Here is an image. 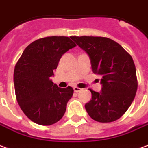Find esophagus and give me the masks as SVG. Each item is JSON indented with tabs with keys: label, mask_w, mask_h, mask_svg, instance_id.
Segmentation results:
<instances>
[{
	"label": "esophagus",
	"mask_w": 148,
	"mask_h": 148,
	"mask_svg": "<svg viewBox=\"0 0 148 148\" xmlns=\"http://www.w3.org/2000/svg\"><path fill=\"white\" fill-rule=\"evenodd\" d=\"M73 90H74V91H75V92H76V93H77V92H79V91H80L82 89L81 88H79V87H73Z\"/></svg>",
	"instance_id": "obj_1"
}]
</instances>
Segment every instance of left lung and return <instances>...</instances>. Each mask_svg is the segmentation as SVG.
Wrapping results in <instances>:
<instances>
[{
    "instance_id": "obj_1",
    "label": "left lung",
    "mask_w": 148,
    "mask_h": 148,
    "mask_svg": "<svg viewBox=\"0 0 148 148\" xmlns=\"http://www.w3.org/2000/svg\"><path fill=\"white\" fill-rule=\"evenodd\" d=\"M71 38L88 54L93 73L102 76L101 92L90 89L91 100L85 104L87 114L99 122L117 121L131 106L137 90L132 56L108 38L73 36Z\"/></svg>"
}]
</instances>
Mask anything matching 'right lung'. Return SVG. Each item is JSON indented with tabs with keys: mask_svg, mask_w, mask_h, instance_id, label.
I'll return each mask as SVG.
<instances>
[{
	"mask_svg": "<svg viewBox=\"0 0 148 148\" xmlns=\"http://www.w3.org/2000/svg\"><path fill=\"white\" fill-rule=\"evenodd\" d=\"M76 46L65 36H51L34 41L23 52L14 69L16 100L29 119L50 125L62 118L73 87H58L50 77L62 55Z\"/></svg>",
	"mask_w": 148,
	"mask_h": 148,
	"instance_id": "right-lung-1",
	"label": "right lung"
}]
</instances>
